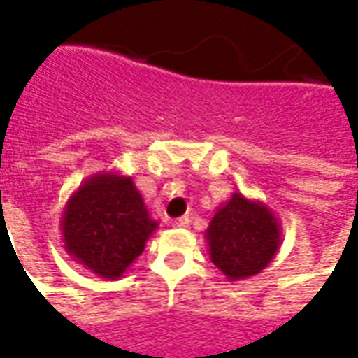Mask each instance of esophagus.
<instances>
[{"label": "esophagus", "instance_id": "esophagus-1", "mask_svg": "<svg viewBox=\"0 0 358 358\" xmlns=\"http://www.w3.org/2000/svg\"><path fill=\"white\" fill-rule=\"evenodd\" d=\"M172 227H182V229H186L189 227V217H178V220L172 221Z\"/></svg>", "mask_w": 358, "mask_h": 358}]
</instances>
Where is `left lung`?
<instances>
[{"mask_svg":"<svg viewBox=\"0 0 358 358\" xmlns=\"http://www.w3.org/2000/svg\"><path fill=\"white\" fill-rule=\"evenodd\" d=\"M203 237L211 262L227 280L237 282L271 264L280 249L282 227L266 203L235 192L215 210Z\"/></svg>","mask_w":358,"mask_h":358,"instance_id":"left-lung-1","label":"left lung"}]
</instances>
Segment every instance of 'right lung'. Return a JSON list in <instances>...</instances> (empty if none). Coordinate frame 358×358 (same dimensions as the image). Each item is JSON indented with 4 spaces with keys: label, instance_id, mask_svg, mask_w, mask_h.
Instances as JSON below:
<instances>
[{
    "label": "right lung",
    "instance_id": "obj_1",
    "mask_svg": "<svg viewBox=\"0 0 358 358\" xmlns=\"http://www.w3.org/2000/svg\"><path fill=\"white\" fill-rule=\"evenodd\" d=\"M157 227L133 178L117 170L84 180L60 220L68 255L108 280L123 276Z\"/></svg>",
    "mask_w": 358,
    "mask_h": 358
}]
</instances>
